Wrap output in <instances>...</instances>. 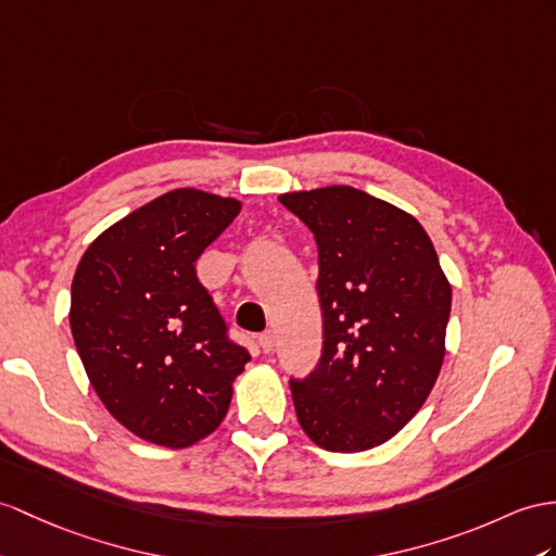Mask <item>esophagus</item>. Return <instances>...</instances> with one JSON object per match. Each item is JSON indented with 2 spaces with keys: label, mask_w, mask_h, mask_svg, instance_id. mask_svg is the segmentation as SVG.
<instances>
[{
  "label": "esophagus",
  "mask_w": 556,
  "mask_h": 556,
  "mask_svg": "<svg viewBox=\"0 0 556 556\" xmlns=\"http://www.w3.org/2000/svg\"><path fill=\"white\" fill-rule=\"evenodd\" d=\"M260 346H262L264 354H270V351H274V346H276V337H274V332H270V330L262 332V334H260Z\"/></svg>",
  "instance_id": "34e87169"
}]
</instances>
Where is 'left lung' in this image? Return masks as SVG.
Returning <instances> with one entry per match:
<instances>
[{"label":"left lung","instance_id":"left-lung-1","mask_svg":"<svg viewBox=\"0 0 556 556\" xmlns=\"http://www.w3.org/2000/svg\"><path fill=\"white\" fill-rule=\"evenodd\" d=\"M318 245L323 354L290 380L306 437L332 453L382 445L441 372L451 282L415 216L351 186L278 198Z\"/></svg>","mask_w":556,"mask_h":556}]
</instances>
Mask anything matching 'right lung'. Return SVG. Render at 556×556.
<instances>
[{
    "mask_svg": "<svg viewBox=\"0 0 556 556\" xmlns=\"http://www.w3.org/2000/svg\"><path fill=\"white\" fill-rule=\"evenodd\" d=\"M238 212L236 198L176 188L105 228L77 264V354L108 413L143 441L188 448L210 437L250 361L195 276Z\"/></svg>",
    "mask_w": 556,
    "mask_h": 556,
    "instance_id": "1",
    "label": "right lung"
}]
</instances>
